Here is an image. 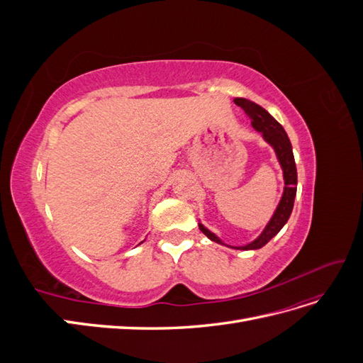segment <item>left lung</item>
I'll return each mask as SVG.
<instances>
[{"label": "left lung", "mask_w": 363, "mask_h": 363, "mask_svg": "<svg viewBox=\"0 0 363 363\" xmlns=\"http://www.w3.org/2000/svg\"><path fill=\"white\" fill-rule=\"evenodd\" d=\"M235 104L244 108V112L251 119L252 128L260 131L263 139H265L268 144L274 148V151H276V156H277L280 167L283 169L284 191H283L281 200L276 208V212H274L272 218L269 219V223L267 224L265 228H263L260 236L252 240V242L242 245V247H232L235 250H259L263 245H267L269 240L280 232L283 225L288 223V219L292 213L294 200L296 195V167H295V159H294L291 140L286 135V131H284V128L277 123V121L274 119L265 111V108L260 107L256 103L247 100V98H235ZM199 227L208 239L213 240V242L225 245L221 239H219L215 233H212L211 230H207L201 223L199 224ZM227 247H230V245H227Z\"/></svg>", "instance_id": "obj_1"}]
</instances>
